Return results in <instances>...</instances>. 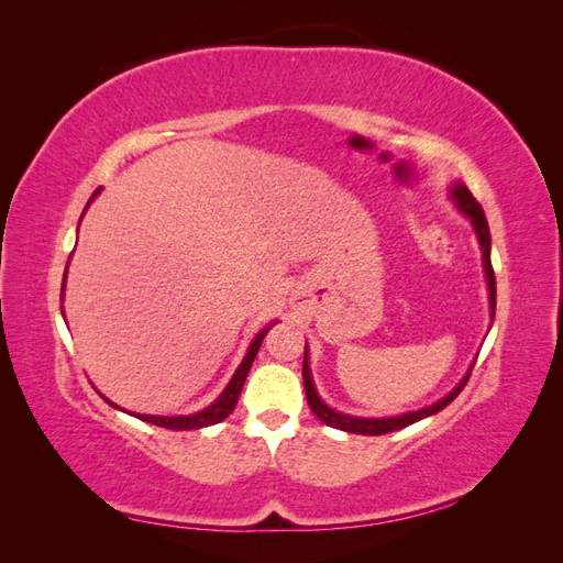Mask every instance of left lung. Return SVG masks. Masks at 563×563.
<instances>
[{"mask_svg":"<svg viewBox=\"0 0 563 563\" xmlns=\"http://www.w3.org/2000/svg\"><path fill=\"white\" fill-rule=\"evenodd\" d=\"M453 199L457 203V209L463 211L470 220L472 225L476 230V236H479V244H482V251H484V269H486V282H488V296H490V314L496 317V275H493V265H490V232H488V223H486V213L482 209V203L474 199V195L467 190V187L463 183H457L453 187ZM470 380V373L463 378V383H460L449 397H444L441 401L428 406V408H420V411H413V413H406V416H397V418H352V416H343L333 411V408H329L327 404H323L319 397H317V389L312 385V376H310V366H308V350H305V360H302V383H305V395H308V404L312 408V413L321 420L331 424V428H338V430H345V432H352V434H387V432H395V430H401L406 428V424L411 422H418L422 418H428L432 413H439L441 408H446L460 391H463V387L467 385Z\"/></svg>","mask_w":563,"mask_h":563,"instance_id":"1","label":"left lung"}]
</instances>
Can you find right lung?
Here are the masks:
<instances>
[{"label":"right lung","instance_id":"right-lung-1","mask_svg":"<svg viewBox=\"0 0 563 563\" xmlns=\"http://www.w3.org/2000/svg\"><path fill=\"white\" fill-rule=\"evenodd\" d=\"M96 192H98V190H96ZM96 192H93V195H96ZM65 272H67V269H65ZM267 331H269V329L261 331L258 338L253 340L249 352H246V356H244L242 366L236 368V373H234V378L230 380V385L225 387L223 395H220L209 408H203V411H199V413H195V416H178V418L139 416V418L145 420V422L157 424V428H166V430H199V428H209V424H216V422H220V420H225V418L234 411L236 399H240L244 380H246V376H249V368H251V364H253V360H255V354H258L261 343H263V338L267 335Z\"/></svg>","mask_w":563,"mask_h":563}]
</instances>
